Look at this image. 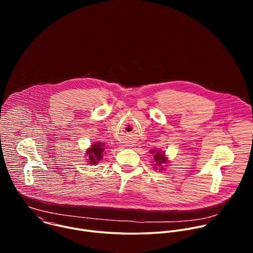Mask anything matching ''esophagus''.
I'll list each match as a JSON object with an SVG mask.
<instances>
[{
    "instance_id": "34e87169",
    "label": "esophagus",
    "mask_w": 253,
    "mask_h": 253,
    "mask_svg": "<svg viewBox=\"0 0 253 253\" xmlns=\"http://www.w3.org/2000/svg\"><path fill=\"white\" fill-rule=\"evenodd\" d=\"M126 146L132 147V146H134V144L132 143V141H128V142H126Z\"/></svg>"
}]
</instances>
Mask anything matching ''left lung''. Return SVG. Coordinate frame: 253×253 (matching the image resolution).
I'll list each match as a JSON object with an SVG mask.
<instances>
[{
  "instance_id": "left-lung-1",
  "label": "left lung",
  "mask_w": 253,
  "mask_h": 253,
  "mask_svg": "<svg viewBox=\"0 0 253 253\" xmlns=\"http://www.w3.org/2000/svg\"><path fill=\"white\" fill-rule=\"evenodd\" d=\"M151 153H154V151H151ZM154 160H155V162H156V165H158V166H161L162 164L166 163V157H165V155H164V154H161L160 152L155 153V155H154Z\"/></svg>"
}]
</instances>
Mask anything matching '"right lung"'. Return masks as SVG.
Returning <instances> with one entry per match:
<instances>
[{
	"mask_svg": "<svg viewBox=\"0 0 253 253\" xmlns=\"http://www.w3.org/2000/svg\"><path fill=\"white\" fill-rule=\"evenodd\" d=\"M105 148L102 143H95L92 145V147L87 151L88 157H89V163L90 164H97L98 161H100L103 157V152Z\"/></svg>",
	"mask_w": 253,
	"mask_h": 253,
	"instance_id": "right-lung-1",
	"label": "right lung"
}]
</instances>
